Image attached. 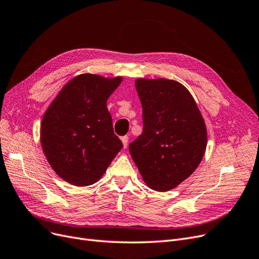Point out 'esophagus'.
<instances>
[{
	"label": "esophagus",
	"instance_id": "34e87169",
	"mask_svg": "<svg viewBox=\"0 0 259 259\" xmlns=\"http://www.w3.org/2000/svg\"><path fill=\"white\" fill-rule=\"evenodd\" d=\"M120 140H121V142H122L123 148H127V146H128V140H129L128 136H123V137H121V138H120Z\"/></svg>",
	"mask_w": 259,
	"mask_h": 259
}]
</instances>
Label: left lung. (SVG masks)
<instances>
[{"label": "left lung", "mask_w": 259, "mask_h": 259, "mask_svg": "<svg viewBox=\"0 0 259 259\" xmlns=\"http://www.w3.org/2000/svg\"><path fill=\"white\" fill-rule=\"evenodd\" d=\"M136 88L143 107V132L129 151L145 183L166 192L199 166L207 143L205 123L181 83L141 78Z\"/></svg>", "instance_id": "1"}]
</instances>
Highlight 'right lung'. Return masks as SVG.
Returning <instances> with one entry per match:
<instances>
[{
    "label": "right lung",
    "instance_id": "right-lung-1",
    "mask_svg": "<svg viewBox=\"0 0 259 259\" xmlns=\"http://www.w3.org/2000/svg\"><path fill=\"white\" fill-rule=\"evenodd\" d=\"M121 78L82 74L67 82L42 119L41 145L53 169L66 182L91 185L122 148L107 109Z\"/></svg>",
    "mask_w": 259,
    "mask_h": 259
}]
</instances>
